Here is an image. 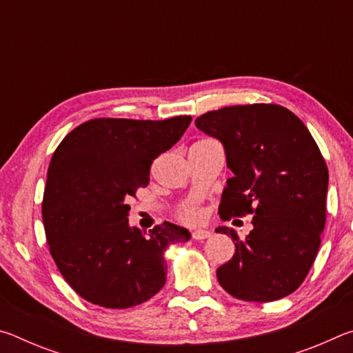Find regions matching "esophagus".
<instances>
[{"mask_svg":"<svg viewBox=\"0 0 353 353\" xmlns=\"http://www.w3.org/2000/svg\"><path fill=\"white\" fill-rule=\"evenodd\" d=\"M191 236H193V240H207L208 236H210V232L208 230H194L193 234H191Z\"/></svg>","mask_w":353,"mask_h":353,"instance_id":"obj_1","label":"esophagus"}]
</instances>
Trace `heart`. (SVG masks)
Instances as JSON below:
<instances>
[{
	"mask_svg": "<svg viewBox=\"0 0 353 353\" xmlns=\"http://www.w3.org/2000/svg\"><path fill=\"white\" fill-rule=\"evenodd\" d=\"M181 218L185 221V223L194 224L201 219V212L198 210V208H185V210L182 212Z\"/></svg>",
	"mask_w": 353,
	"mask_h": 353,
	"instance_id": "b5f03b06",
	"label": "heart"
}]
</instances>
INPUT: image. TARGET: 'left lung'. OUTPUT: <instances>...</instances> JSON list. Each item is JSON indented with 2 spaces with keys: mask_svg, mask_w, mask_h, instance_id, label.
<instances>
[{
  "mask_svg": "<svg viewBox=\"0 0 353 353\" xmlns=\"http://www.w3.org/2000/svg\"><path fill=\"white\" fill-rule=\"evenodd\" d=\"M196 128L224 145L223 221L254 214V229L235 241L218 282L236 299L272 302L291 294L312 270L325 225L328 170L305 124L279 104L230 105L196 118Z\"/></svg>",
  "mask_w": 353,
  "mask_h": 353,
  "instance_id": "obj_1",
  "label": "left lung"
}]
</instances>
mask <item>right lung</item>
<instances>
[{
	"label": "right lung",
	"mask_w": 353,
	"mask_h": 353,
	"mask_svg": "<svg viewBox=\"0 0 353 353\" xmlns=\"http://www.w3.org/2000/svg\"><path fill=\"white\" fill-rule=\"evenodd\" d=\"M191 117L162 121L94 118L52 154L41 202L50 254L87 302L130 308L166 282L165 249L190 232L168 221L143 234L129 227L128 202L149 183L151 165L176 145Z\"/></svg>",
	"instance_id": "obj_1"
}]
</instances>
